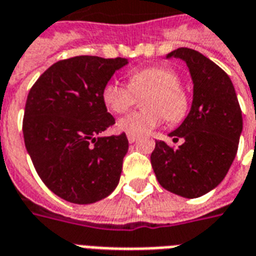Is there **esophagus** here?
<instances>
[{"mask_svg":"<svg viewBox=\"0 0 256 256\" xmlns=\"http://www.w3.org/2000/svg\"><path fill=\"white\" fill-rule=\"evenodd\" d=\"M128 142L133 144V142H136V141H137L138 137H137V136H134V134H128Z\"/></svg>","mask_w":256,"mask_h":256,"instance_id":"1","label":"esophagus"}]
</instances>
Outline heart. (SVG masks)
<instances>
[{
	"label": "heart",
	"instance_id": "obj_1",
	"mask_svg": "<svg viewBox=\"0 0 256 256\" xmlns=\"http://www.w3.org/2000/svg\"><path fill=\"white\" fill-rule=\"evenodd\" d=\"M145 110L124 116L118 128L128 134L141 136L160 126L164 120L179 123L188 112V94L179 84V76L168 66H146L128 76V85L108 81L102 90L106 107L114 114H124L132 108L137 96L146 94Z\"/></svg>",
	"mask_w": 256,
	"mask_h": 256
}]
</instances>
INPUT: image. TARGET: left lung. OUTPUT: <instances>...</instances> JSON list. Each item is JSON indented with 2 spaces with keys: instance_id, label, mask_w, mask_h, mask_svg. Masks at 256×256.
<instances>
[{
  "instance_id": "8db88e82",
  "label": "left lung",
  "mask_w": 256,
  "mask_h": 256,
  "mask_svg": "<svg viewBox=\"0 0 256 256\" xmlns=\"http://www.w3.org/2000/svg\"><path fill=\"white\" fill-rule=\"evenodd\" d=\"M180 58L190 70L194 94L186 119L168 134L179 148L156 141L153 171L166 190L198 198L222 182L238 153L243 118L229 76L196 50L176 48L166 58Z\"/></svg>"
}]
</instances>
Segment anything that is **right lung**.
<instances>
[{"label": "right lung", "mask_w": 256, "mask_h": 256, "mask_svg": "<svg viewBox=\"0 0 256 256\" xmlns=\"http://www.w3.org/2000/svg\"><path fill=\"white\" fill-rule=\"evenodd\" d=\"M126 58L78 56L58 60L32 85L22 134L38 175L62 200L88 205L118 186L126 134L98 137L115 123L102 99Z\"/></svg>", "instance_id": "obj_1"}]
</instances>
